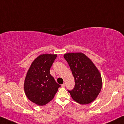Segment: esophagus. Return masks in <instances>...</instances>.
Returning <instances> with one entry per match:
<instances>
[{
    "label": "esophagus",
    "mask_w": 124,
    "mask_h": 124,
    "mask_svg": "<svg viewBox=\"0 0 124 124\" xmlns=\"http://www.w3.org/2000/svg\"><path fill=\"white\" fill-rule=\"evenodd\" d=\"M61 86H62V87H65V83H63V84H62V85H61Z\"/></svg>",
    "instance_id": "esophagus-1"
}]
</instances>
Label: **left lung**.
<instances>
[{
    "mask_svg": "<svg viewBox=\"0 0 124 124\" xmlns=\"http://www.w3.org/2000/svg\"><path fill=\"white\" fill-rule=\"evenodd\" d=\"M75 78V87L68 90L75 101L80 104L93 102L99 94L103 82L101 74L93 62L82 52L64 55Z\"/></svg>",
    "mask_w": 124,
    "mask_h": 124,
    "instance_id": "8db88e82",
    "label": "left lung"
}]
</instances>
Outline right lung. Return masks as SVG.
<instances>
[{
    "label": "right lung",
    "mask_w": 124,
    "mask_h": 124,
    "mask_svg": "<svg viewBox=\"0 0 124 124\" xmlns=\"http://www.w3.org/2000/svg\"><path fill=\"white\" fill-rule=\"evenodd\" d=\"M56 54H42L32 62L25 76V94L32 103L44 106L54 99L61 86L50 74Z\"/></svg>",
    "instance_id": "right-lung-1"
}]
</instances>
